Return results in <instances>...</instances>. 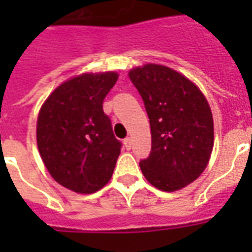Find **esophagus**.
I'll return each mask as SVG.
<instances>
[{"label": "esophagus", "instance_id": "34e87169", "mask_svg": "<svg viewBox=\"0 0 252 252\" xmlns=\"http://www.w3.org/2000/svg\"><path fill=\"white\" fill-rule=\"evenodd\" d=\"M131 146H132L131 137H126V139H124V147H126V150H131Z\"/></svg>", "mask_w": 252, "mask_h": 252}]
</instances>
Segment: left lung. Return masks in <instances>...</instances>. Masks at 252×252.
Masks as SVG:
<instances>
[{
    "instance_id": "obj_1",
    "label": "left lung",
    "mask_w": 252,
    "mask_h": 252,
    "mask_svg": "<svg viewBox=\"0 0 252 252\" xmlns=\"http://www.w3.org/2000/svg\"><path fill=\"white\" fill-rule=\"evenodd\" d=\"M128 75L150 119L151 153L140 162L143 175L162 191L184 189L202 174L211 159V106L194 82L167 66L146 63Z\"/></svg>"
}]
</instances>
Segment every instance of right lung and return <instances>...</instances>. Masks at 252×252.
I'll return each instance as SVG.
<instances>
[{"label": "right lung", "mask_w": 252, "mask_h": 252, "mask_svg": "<svg viewBox=\"0 0 252 252\" xmlns=\"http://www.w3.org/2000/svg\"><path fill=\"white\" fill-rule=\"evenodd\" d=\"M119 79L116 71L83 72L61 83L41 105L36 140L41 160L59 185L79 194L112 178L121 143L102 110Z\"/></svg>", "instance_id": "1"}]
</instances>
